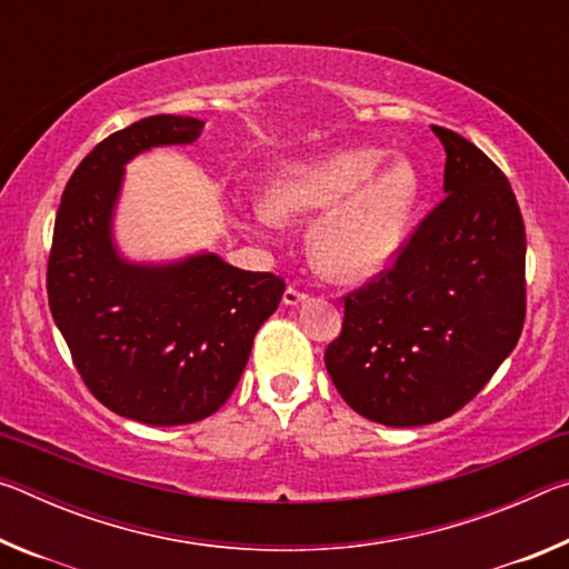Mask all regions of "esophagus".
Listing matches in <instances>:
<instances>
[{
	"label": "esophagus",
	"instance_id": "34e87169",
	"mask_svg": "<svg viewBox=\"0 0 569 569\" xmlns=\"http://www.w3.org/2000/svg\"><path fill=\"white\" fill-rule=\"evenodd\" d=\"M306 298H308V293L298 291V288H293V286H288L286 293H283V303L286 306H298V303H303Z\"/></svg>",
	"mask_w": 569,
	"mask_h": 569
}]
</instances>
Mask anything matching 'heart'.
<instances>
[{"label": "heart", "instance_id": "1", "mask_svg": "<svg viewBox=\"0 0 569 569\" xmlns=\"http://www.w3.org/2000/svg\"><path fill=\"white\" fill-rule=\"evenodd\" d=\"M381 148H351L291 162L276 172L250 218L273 228L283 218L321 213L308 250L333 281H366L393 263L419 203L421 176L409 158L387 160Z\"/></svg>", "mask_w": 569, "mask_h": 569}]
</instances>
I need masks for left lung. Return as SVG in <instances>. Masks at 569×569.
<instances>
[{
  "label": "left lung",
  "mask_w": 569,
  "mask_h": 569,
  "mask_svg": "<svg viewBox=\"0 0 569 569\" xmlns=\"http://www.w3.org/2000/svg\"><path fill=\"white\" fill-rule=\"evenodd\" d=\"M447 198L389 271L343 298L326 369L343 401L387 427L451 417L485 389L525 326V223L512 186L475 142L431 124Z\"/></svg>",
  "instance_id": "left-lung-1"
}]
</instances>
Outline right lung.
<instances>
[{
    "label": "right lung",
    "mask_w": 569,
    "mask_h": 569,
    "mask_svg": "<svg viewBox=\"0 0 569 569\" xmlns=\"http://www.w3.org/2000/svg\"><path fill=\"white\" fill-rule=\"evenodd\" d=\"M203 128L152 114L102 140L67 182L47 263L52 319L82 381L110 411L150 427L223 407L286 291L278 276L240 271L206 250L170 263H134L118 250L124 166L150 148L192 146Z\"/></svg>",
    "instance_id": "obj_1"
}]
</instances>
